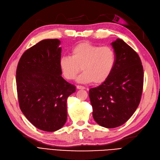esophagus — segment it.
Returning a JSON list of instances; mask_svg holds the SVG:
<instances>
[{
    "instance_id": "34e87169",
    "label": "esophagus",
    "mask_w": 160,
    "mask_h": 160,
    "mask_svg": "<svg viewBox=\"0 0 160 160\" xmlns=\"http://www.w3.org/2000/svg\"><path fill=\"white\" fill-rule=\"evenodd\" d=\"M76 88H77V89H82V90H84V89H86V88L84 87V86H79V85H78L76 86Z\"/></svg>"
}]
</instances>
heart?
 Masks as SVG:
<instances>
[{"label":"heart","mask_w":160,"mask_h":160,"mask_svg":"<svg viewBox=\"0 0 160 160\" xmlns=\"http://www.w3.org/2000/svg\"><path fill=\"white\" fill-rule=\"evenodd\" d=\"M71 56H62L59 66L64 78L68 80L78 78L81 83L98 84L111 75L116 63V54L110 46H100L87 42L80 43L72 49Z\"/></svg>","instance_id":"b5f03b06"}]
</instances>
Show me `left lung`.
Here are the masks:
<instances>
[{
  "mask_svg": "<svg viewBox=\"0 0 160 160\" xmlns=\"http://www.w3.org/2000/svg\"><path fill=\"white\" fill-rule=\"evenodd\" d=\"M116 63L105 82L89 90L94 120L102 127L114 128L126 122L140 104L143 70L136 51L118 38L112 42Z\"/></svg>",
  "mask_w": 160,
  "mask_h": 160,
  "instance_id": "8db88e82",
  "label": "left lung"
}]
</instances>
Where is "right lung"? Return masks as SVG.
<instances>
[{"mask_svg": "<svg viewBox=\"0 0 160 160\" xmlns=\"http://www.w3.org/2000/svg\"><path fill=\"white\" fill-rule=\"evenodd\" d=\"M60 41L46 39L23 53L17 68L19 106L33 126L55 132L67 120L66 102L76 87L62 77Z\"/></svg>", "mask_w": 160, "mask_h": 160, "instance_id": "right-lung-1", "label": "right lung"}]
</instances>
